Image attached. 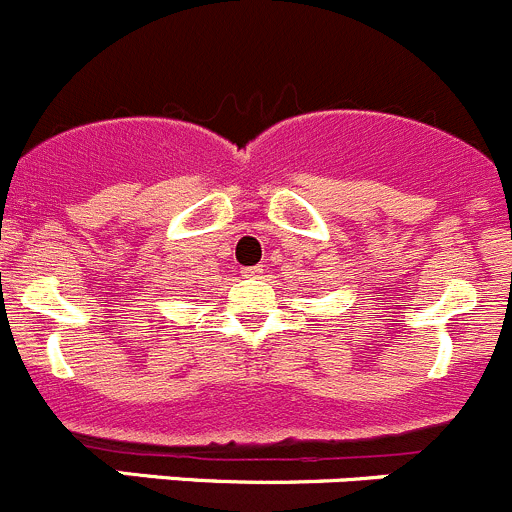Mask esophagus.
Segmentation results:
<instances>
[{"mask_svg": "<svg viewBox=\"0 0 512 512\" xmlns=\"http://www.w3.org/2000/svg\"><path fill=\"white\" fill-rule=\"evenodd\" d=\"M241 274L246 276V279H264L266 269H264V266H248V269H243Z\"/></svg>", "mask_w": 512, "mask_h": 512, "instance_id": "1", "label": "esophagus"}]
</instances>
